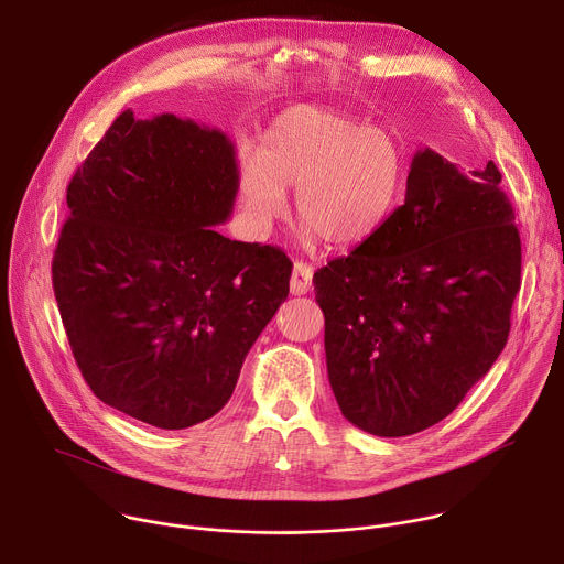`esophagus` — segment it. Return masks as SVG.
Here are the masks:
<instances>
[{
	"instance_id": "esophagus-1",
	"label": "esophagus",
	"mask_w": 564,
	"mask_h": 564,
	"mask_svg": "<svg viewBox=\"0 0 564 564\" xmlns=\"http://www.w3.org/2000/svg\"><path fill=\"white\" fill-rule=\"evenodd\" d=\"M312 265L310 263H303V261H296L294 268H292V276H290V292L294 296H301V294H307L310 288H312Z\"/></svg>"
}]
</instances>
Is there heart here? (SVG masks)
<instances>
[{
	"label": "heart",
	"instance_id": "obj_1",
	"mask_svg": "<svg viewBox=\"0 0 564 564\" xmlns=\"http://www.w3.org/2000/svg\"><path fill=\"white\" fill-rule=\"evenodd\" d=\"M406 181L409 151L394 129L303 105L272 122L259 160H248L238 185L257 231L285 216V192L292 189L307 234L333 248H357L388 225Z\"/></svg>",
	"mask_w": 564,
	"mask_h": 564
}]
</instances>
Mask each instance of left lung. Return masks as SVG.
Wrapping results in <instances>:
<instances>
[{
    "instance_id": "left-lung-1",
    "label": "left lung",
    "mask_w": 564,
    "mask_h": 564,
    "mask_svg": "<svg viewBox=\"0 0 564 564\" xmlns=\"http://www.w3.org/2000/svg\"><path fill=\"white\" fill-rule=\"evenodd\" d=\"M502 174L417 149L388 225L314 274L341 415L379 437L451 415L505 350L522 248Z\"/></svg>"
}]
</instances>
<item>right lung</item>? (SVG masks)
Masks as SVG:
<instances>
[{"label":"right lung","instance_id":"add662e5","mask_svg":"<svg viewBox=\"0 0 564 564\" xmlns=\"http://www.w3.org/2000/svg\"><path fill=\"white\" fill-rule=\"evenodd\" d=\"M234 142L122 111L66 189L53 292L85 381L165 431L214 417L290 292V259L214 227L238 192Z\"/></svg>","mask_w":564,"mask_h":564}]
</instances>
